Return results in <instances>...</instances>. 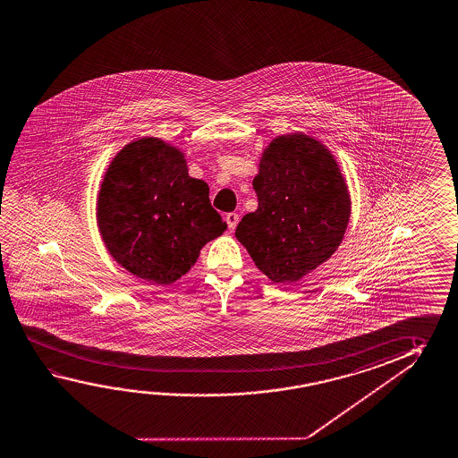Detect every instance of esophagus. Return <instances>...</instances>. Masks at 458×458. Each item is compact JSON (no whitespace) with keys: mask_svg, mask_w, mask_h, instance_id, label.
I'll list each match as a JSON object with an SVG mask.
<instances>
[{"mask_svg":"<svg viewBox=\"0 0 458 458\" xmlns=\"http://www.w3.org/2000/svg\"><path fill=\"white\" fill-rule=\"evenodd\" d=\"M226 225H228V230L233 232L236 225H238V222H240V217H238V214H234V212H230V214H226L225 216Z\"/></svg>","mask_w":458,"mask_h":458,"instance_id":"1","label":"esophagus"}]
</instances>
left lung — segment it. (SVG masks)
<instances>
[{"label":"left lung","instance_id":"left-lung-1","mask_svg":"<svg viewBox=\"0 0 458 458\" xmlns=\"http://www.w3.org/2000/svg\"><path fill=\"white\" fill-rule=\"evenodd\" d=\"M259 208L234 236L275 284H293L327 262L345 236L352 198L337 159L313 135H277L254 179Z\"/></svg>","mask_w":458,"mask_h":458}]
</instances>
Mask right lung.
<instances>
[{
  "label": "right lung",
  "mask_w": 458,
  "mask_h": 458,
  "mask_svg": "<svg viewBox=\"0 0 458 458\" xmlns=\"http://www.w3.org/2000/svg\"><path fill=\"white\" fill-rule=\"evenodd\" d=\"M106 250L134 276L159 285L181 279L206 242L226 230L209 187L188 175L185 153L159 137H139L106 167L96 204Z\"/></svg>",
  "instance_id": "add662e5"
}]
</instances>
